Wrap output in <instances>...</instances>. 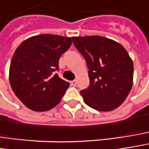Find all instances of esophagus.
<instances>
[{
	"instance_id": "obj_1",
	"label": "esophagus",
	"mask_w": 149,
	"mask_h": 149,
	"mask_svg": "<svg viewBox=\"0 0 149 149\" xmlns=\"http://www.w3.org/2000/svg\"><path fill=\"white\" fill-rule=\"evenodd\" d=\"M71 84H72V86H76V84H77V81H76V80L72 81V82H71Z\"/></svg>"
}]
</instances>
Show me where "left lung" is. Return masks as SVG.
<instances>
[{"label": "left lung", "instance_id": "left-lung-1", "mask_svg": "<svg viewBox=\"0 0 149 149\" xmlns=\"http://www.w3.org/2000/svg\"><path fill=\"white\" fill-rule=\"evenodd\" d=\"M76 48L85 59L89 86L80 91L88 107L108 112L119 107L133 82V62L118 42L100 36L72 37Z\"/></svg>", "mask_w": 149, "mask_h": 149}]
</instances>
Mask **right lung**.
Masks as SVG:
<instances>
[{"instance_id": "obj_1", "label": "right lung", "mask_w": 149, "mask_h": 149, "mask_svg": "<svg viewBox=\"0 0 149 149\" xmlns=\"http://www.w3.org/2000/svg\"><path fill=\"white\" fill-rule=\"evenodd\" d=\"M72 38L38 35L24 41L12 58L9 80L16 96L36 112L52 109L61 102L70 84L54 74Z\"/></svg>"}]
</instances>
